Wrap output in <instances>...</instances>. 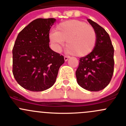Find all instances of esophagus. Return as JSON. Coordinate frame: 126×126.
<instances>
[{"instance_id":"esophagus-1","label":"esophagus","mask_w":126,"mask_h":126,"mask_svg":"<svg viewBox=\"0 0 126 126\" xmlns=\"http://www.w3.org/2000/svg\"><path fill=\"white\" fill-rule=\"evenodd\" d=\"M69 59V56H64V60H65V61H67L68 59Z\"/></svg>"}]
</instances>
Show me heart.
Here are the masks:
<instances>
[{
    "label": "heart",
    "instance_id": "b5f03b06",
    "mask_svg": "<svg viewBox=\"0 0 126 126\" xmlns=\"http://www.w3.org/2000/svg\"><path fill=\"white\" fill-rule=\"evenodd\" d=\"M49 39L57 50L67 41V48L70 53L77 57H84L94 50L97 35L92 26L84 21L72 20L59 24L56 32L49 34Z\"/></svg>",
    "mask_w": 126,
    "mask_h": 126
}]
</instances>
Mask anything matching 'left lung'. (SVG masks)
Listing matches in <instances>:
<instances>
[{
	"mask_svg": "<svg viewBox=\"0 0 126 126\" xmlns=\"http://www.w3.org/2000/svg\"><path fill=\"white\" fill-rule=\"evenodd\" d=\"M88 21L96 31V44L90 54L80 57L75 74L80 87L91 92H98L107 87L112 79L114 47L105 30L90 19Z\"/></svg>",
	"mask_w": 126,
	"mask_h": 126,
	"instance_id": "obj_1",
	"label": "left lung"
}]
</instances>
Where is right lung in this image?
Masks as SVG:
<instances>
[{
	"mask_svg": "<svg viewBox=\"0 0 126 126\" xmlns=\"http://www.w3.org/2000/svg\"><path fill=\"white\" fill-rule=\"evenodd\" d=\"M54 18L33 20L18 34L13 47L12 72L20 86L32 92L46 90L54 84L62 55L49 47V31Z\"/></svg>",
	"mask_w": 126,
	"mask_h": 126,
	"instance_id": "right-lung-1",
	"label": "right lung"
}]
</instances>
